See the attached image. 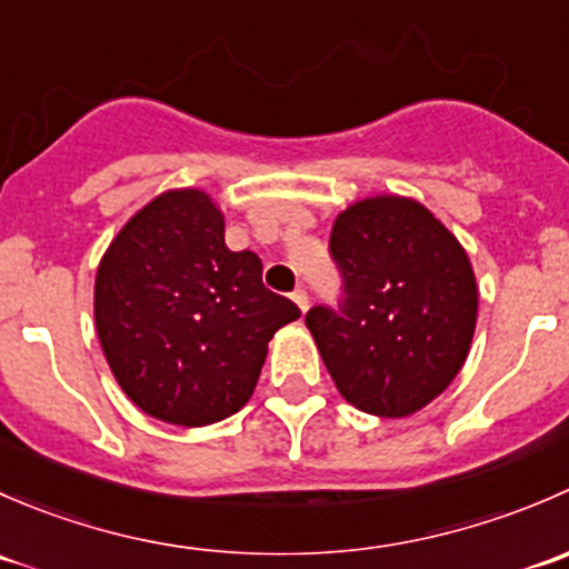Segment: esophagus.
<instances>
[{"label": "esophagus", "mask_w": 569, "mask_h": 569, "mask_svg": "<svg viewBox=\"0 0 569 569\" xmlns=\"http://www.w3.org/2000/svg\"><path fill=\"white\" fill-rule=\"evenodd\" d=\"M291 300L297 302V308H300L302 313L308 311V291L306 289H295V291H291Z\"/></svg>", "instance_id": "1"}]
</instances>
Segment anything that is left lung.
Segmentation results:
<instances>
[{"instance_id": "obj_1", "label": "left lung", "mask_w": 569, "mask_h": 569, "mask_svg": "<svg viewBox=\"0 0 569 569\" xmlns=\"http://www.w3.org/2000/svg\"><path fill=\"white\" fill-rule=\"evenodd\" d=\"M330 258L338 308L306 313L327 371L358 410L412 416L468 358L479 291L462 244L421 203L382 194L338 214Z\"/></svg>"}]
</instances>
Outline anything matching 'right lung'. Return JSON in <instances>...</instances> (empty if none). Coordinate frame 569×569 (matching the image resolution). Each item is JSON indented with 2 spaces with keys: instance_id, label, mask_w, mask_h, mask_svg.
<instances>
[{
  "instance_id": "obj_1",
  "label": "right lung",
  "mask_w": 569,
  "mask_h": 569,
  "mask_svg": "<svg viewBox=\"0 0 569 569\" xmlns=\"http://www.w3.org/2000/svg\"><path fill=\"white\" fill-rule=\"evenodd\" d=\"M300 308L261 280L256 252L226 248L220 209L173 189L137 211L96 274L107 363L140 410L206 427L242 410L267 343Z\"/></svg>"
}]
</instances>
